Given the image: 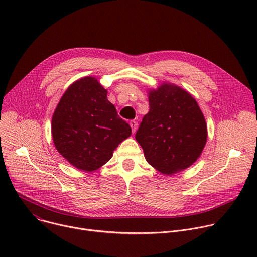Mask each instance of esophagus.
<instances>
[{"label": "esophagus", "instance_id": "34e87169", "mask_svg": "<svg viewBox=\"0 0 257 257\" xmlns=\"http://www.w3.org/2000/svg\"><path fill=\"white\" fill-rule=\"evenodd\" d=\"M130 126H131V128H132V131H133V133H135L136 132V129H137V122L136 121H131L130 122Z\"/></svg>", "mask_w": 257, "mask_h": 257}]
</instances>
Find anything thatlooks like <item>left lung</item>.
I'll list each match as a JSON object with an SVG mask.
<instances>
[{"instance_id":"obj_1","label":"left lung","mask_w":257,"mask_h":257,"mask_svg":"<svg viewBox=\"0 0 257 257\" xmlns=\"http://www.w3.org/2000/svg\"><path fill=\"white\" fill-rule=\"evenodd\" d=\"M150 111L135 134L148 163L164 175L189 168L200 157L207 126L195 98L180 86L164 82L149 90Z\"/></svg>"}]
</instances>
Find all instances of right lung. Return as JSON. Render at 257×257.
<instances>
[{
    "label": "right lung",
    "instance_id": "add662e5",
    "mask_svg": "<svg viewBox=\"0 0 257 257\" xmlns=\"http://www.w3.org/2000/svg\"><path fill=\"white\" fill-rule=\"evenodd\" d=\"M106 94L96 78L86 76L67 88L54 112L55 148L78 170L92 172L102 167L132 133Z\"/></svg>",
    "mask_w": 257,
    "mask_h": 257
}]
</instances>
